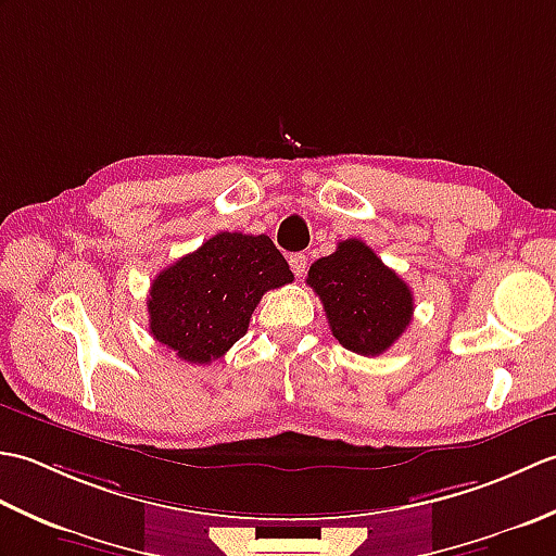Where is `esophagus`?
I'll list each match as a JSON object with an SVG mask.
<instances>
[{"instance_id": "1", "label": "esophagus", "mask_w": 556, "mask_h": 556, "mask_svg": "<svg viewBox=\"0 0 556 556\" xmlns=\"http://www.w3.org/2000/svg\"><path fill=\"white\" fill-rule=\"evenodd\" d=\"M289 265L293 269V275L303 277L305 269H308V257H305V253H293V255H289Z\"/></svg>"}]
</instances>
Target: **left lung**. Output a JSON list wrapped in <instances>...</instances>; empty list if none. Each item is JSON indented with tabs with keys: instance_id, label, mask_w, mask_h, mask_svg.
Wrapping results in <instances>:
<instances>
[{
	"instance_id": "1",
	"label": "left lung",
	"mask_w": 556,
	"mask_h": 556,
	"mask_svg": "<svg viewBox=\"0 0 556 556\" xmlns=\"http://www.w3.org/2000/svg\"><path fill=\"white\" fill-rule=\"evenodd\" d=\"M305 281L320 296L339 344L361 356H380L413 317L406 281L358 239L341 241L332 255L315 260Z\"/></svg>"
}]
</instances>
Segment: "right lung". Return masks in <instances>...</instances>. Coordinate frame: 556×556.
Segmentation results:
<instances>
[{"instance_id":"right-lung-1","label":"right lung","mask_w":556,"mask_h":556,"mask_svg":"<svg viewBox=\"0 0 556 556\" xmlns=\"http://www.w3.org/2000/svg\"><path fill=\"white\" fill-rule=\"evenodd\" d=\"M289 281V263L269 236L222 231L152 281L150 334L181 361L207 365L248 332L263 293Z\"/></svg>"}]
</instances>
